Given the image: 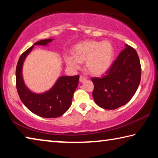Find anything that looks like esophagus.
I'll return each instance as SVG.
<instances>
[{"label": "esophagus", "mask_w": 158, "mask_h": 158, "mask_svg": "<svg viewBox=\"0 0 158 158\" xmlns=\"http://www.w3.org/2000/svg\"><path fill=\"white\" fill-rule=\"evenodd\" d=\"M86 80H87L86 77H85L84 76H80V77H79V81L80 82H84L85 81H86Z\"/></svg>", "instance_id": "1"}]
</instances>
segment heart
Returning <instances> with one entry per match:
<instances>
[{
	"mask_svg": "<svg viewBox=\"0 0 158 158\" xmlns=\"http://www.w3.org/2000/svg\"><path fill=\"white\" fill-rule=\"evenodd\" d=\"M74 55L65 53L66 65L72 69H79L85 61V68L89 74L100 76L111 68L114 56L113 45L109 41L85 40L74 47Z\"/></svg>",
	"mask_w": 158,
	"mask_h": 158,
	"instance_id": "obj_1",
	"label": "heart"
}]
</instances>
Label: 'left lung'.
<instances>
[{
  "instance_id": "8db88e82",
  "label": "left lung",
  "mask_w": 158,
  "mask_h": 158,
  "mask_svg": "<svg viewBox=\"0 0 158 158\" xmlns=\"http://www.w3.org/2000/svg\"><path fill=\"white\" fill-rule=\"evenodd\" d=\"M102 78L93 77V98L106 109L125 105L135 94L141 81L140 60L135 49L127 44Z\"/></svg>"
}]
</instances>
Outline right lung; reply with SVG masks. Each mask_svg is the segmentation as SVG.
I'll list each match as a JSON object with an SVG mask.
<instances>
[{"mask_svg":"<svg viewBox=\"0 0 158 158\" xmlns=\"http://www.w3.org/2000/svg\"><path fill=\"white\" fill-rule=\"evenodd\" d=\"M54 39L42 40L33 44L22 53L16 68V85L19 96L23 105L37 116L43 118H56L62 116L72 105V99L79 84V75L60 76L49 90L35 93L28 89L23 77V65L26 57L35 45L48 46Z\"/></svg>","mask_w":158,"mask_h":158,"instance_id":"add662e5","label":"right lung"}]
</instances>
